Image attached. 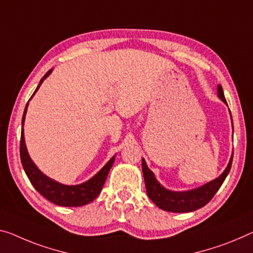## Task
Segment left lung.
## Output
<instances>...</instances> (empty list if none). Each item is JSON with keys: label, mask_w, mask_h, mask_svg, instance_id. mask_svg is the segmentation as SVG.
<instances>
[{"label": "left lung", "mask_w": 253, "mask_h": 253, "mask_svg": "<svg viewBox=\"0 0 253 253\" xmlns=\"http://www.w3.org/2000/svg\"><path fill=\"white\" fill-rule=\"evenodd\" d=\"M218 96L224 103H226L221 86H218ZM232 161L233 156L231 157V161L228 163L226 169L216 180L209 182V183L205 184L201 188L191 190V191L174 192L166 190L158 183L153 172L146 165L145 159H142V173L143 177H145L147 194L153 200V203L163 209V211L172 212H189L197 211V209L207 205L212 199L216 192L218 191V189L223 184L225 178H226L227 174L230 173Z\"/></svg>", "instance_id": "1"}]
</instances>
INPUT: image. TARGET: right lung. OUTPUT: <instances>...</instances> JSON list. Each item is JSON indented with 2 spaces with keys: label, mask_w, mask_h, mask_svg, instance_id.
I'll return each mask as SVG.
<instances>
[{
  "label": "right lung",
  "mask_w": 253,
  "mask_h": 253,
  "mask_svg": "<svg viewBox=\"0 0 253 253\" xmlns=\"http://www.w3.org/2000/svg\"><path fill=\"white\" fill-rule=\"evenodd\" d=\"M50 72H52V70H49V71L46 72V75L42 78L41 83L37 86L35 92L37 91V89L40 88L42 81H44L45 78L47 77ZM27 106H28V103H27L25 112H23L22 124L25 122ZM20 158H21L23 169H25L29 181L32 182V184L35 186V189H36L42 197H45L46 199L50 201V203L59 205V206H64V207H80V206L91 203V201L98 196L99 192L102 191L103 185L105 183V181H106L108 172H110L111 167L113 165L115 157L111 158V161L108 162L107 164L105 165L94 177L90 178V180L87 182H84L83 184H79V185L60 184L55 181L50 180V178L46 175H44V174L37 169L36 165L34 164L32 159H30L28 151H27L26 145H25V138H23V129H22L21 138H20Z\"/></svg>",
  "instance_id": "add662e5"
}]
</instances>
